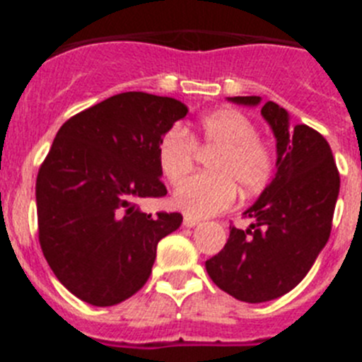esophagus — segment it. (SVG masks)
I'll use <instances>...</instances> for the list:
<instances>
[{
  "label": "esophagus",
  "mask_w": 362,
  "mask_h": 362,
  "mask_svg": "<svg viewBox=\"0 0 362 362\" xmlns=\"http://www.w3.org/2000/svg\"><path fill=\"white\" fill-rule=\"evenodd\" d=\"M199 223H201L199 219H196V217H190V216L185 217V221H183V225L187 226V228H194V226H197Z\"/></svg>",
  "instance_id": "obj_1"
}]
</instances>
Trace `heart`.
Instances as JSON below:
<instances>
[{
	"instance_id": "heart-1",
	"label": "heart",
	"mask_w": 362,
	"mask_h": 362,
	"mask_svg": "<svg viewBox=\"0 0 362 362\" xmlns=\"http://www.w3.org/2000/svg\"><path fill=\"white\" fill-rule=\"evenodd\" d=\"M197 150L214 152L209 175L187 179L174 194V204L190 217H210L232 206L238 196H252L270 183L276 170V153L257 136V129L245 114L233 108L216 110L199 121L190 136L183 127H172L158 145L163 175L179 185L194 168Z\"/></svg>"
}]
</instances>
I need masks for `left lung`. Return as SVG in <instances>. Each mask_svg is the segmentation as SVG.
Masks as SVG:
<instances>
[{"label": "left lung", "mask_w": 362, "mask_h": 362, "mask_svg": "<svg viewBox=\"0 0 362 362\" xmlns=\"http://www.w3.org/2000/svg\"><path fill=\"white\" fill-rule=\"evenodd\" d=\"M230 101L259 105V95ZM277 139V174L245 212L248 230L230 226L225 248L204 267L223 292L245 303L284 296L303 281L330 238L339 196L332 148L308 124L290 127L288 114L274 101L261 108Z\"/></svg>", "instance_id": "left-lung-1"}]
</instances>
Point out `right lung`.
Returning <instances> with one entry per match:
<instances>
[{
    "instance_id": "add662e5",
    "label": "right lung",
    "mask_w": 362,
    "mask_h": 362,
    "mask_svg": "<svg viewBox=\"0 0 362 362\" xmlns=\"http://www.w3.org/2000/svg\"><path fill=\"white\" fill-rule=\"evenodd\" d=\"M187 112L174 98L123 92L57 130L37 172V233L54 276L88 305L141 290L158 243L183 223L179 212L152 216L137 203L166 196L158 145Z\"/></svg>"
}]
</instances>
